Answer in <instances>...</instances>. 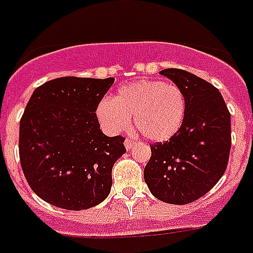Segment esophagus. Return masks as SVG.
<instances>
[{"mask_svg": "<svg viewBox=\"0 0 253 253\" xmlns=\"http://www.w3.org/2000/svg\"><path fill=\"white\" fill-rule=\"evenodd\" d=\"M135 140H131V139H126L125 140V147H126V150H131L132 147L135 146Z\"/></svg>", "mask_w": 253, "mask_h": 253, "instance_id": "1", "label": "esophagus"}]
</instances>
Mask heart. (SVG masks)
Returning <instances> with one entry per match:
<instances>
[{"instance_id": "obj_1", "label": "heart", "mask_w": 253, "mask_h": 253, "mask_svg": "<svg viewBox=\"0 0 253 253\" xmlns=\"http://www.w3.org/2000/svg\"><path fill=\"white\" fill-rule=\"evenodd\" d=\"M186 113L184 91L174 84L139 80L123 85L113 99L99 101L95 109L98 122L109 134L128 127L134 115L135 127L151 142H166L178 132Z\"/></svg>"}]
</instances>
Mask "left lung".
<instances>
[{"label":"left lung","mask_w":253,"mask_h":253,"mask_svg":"<svg viewBox=\"0 0 253 253\" xmlns=\"http://www.w3.org/2000/svg\"><path fill=\"white\" fill-rule=\"evenodd\" d=\"M184 91L186 113L174 136L151 146L144 181L158 200L194 202L223 176L231 148V115L214 85L182 69L160 71Z\"/></svg>","instance_id":"left-lung-1"}]
</instances>
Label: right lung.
I'll use <instances>...</instances> for the list:
<instances>
[{
    "label": "right lung",
    "instance_id": "add662e5",
    "mask_svg": "<svg viewBox=\"0 0 253 253\" xmlns=\"http://www.w3.org/2000/svg\"><path fill=\"white\" fill-rule=\"evenodd\" d=\"M114 83L60 77L34 90L19 123V158L30 188L65 210H85L110 193L111 169L126 152L106 136L95 109Z\"/></svg>",
    "mask_w": 253,
    "mask_h": 253
}]
</instances>
